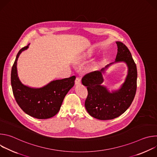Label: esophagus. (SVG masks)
I'll list each match as a JSON object with an SVG mask.
<instances>
[{
  "label": "esophagus",
  "mask_w": 157,
  "mask_h": 157,
  "mask_svg": "<svg viewBox=\"0 0 157 157\" xmlns=\"http://www.w3.org/2000/svg\"><path fill=\"white\" fill-rule=\"evenodd\" d=\"M75 84H81V78L79 77H76V79H75Z\"/></svg>",
  "instance_id": "esophagus-1"
}]
</instances>
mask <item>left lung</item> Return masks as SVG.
I'll return each instance as SVG.
<instances>
[{"mask_svg":"<svg viewBox=\"0 0 157 157\" xmlns=\"http://www.w3.org/2000/svg\"><path fill=\"white\" fill-rule=\"evenodd\" d=\"M116 43L118 49L116 61H124L128 68V75L121 89L110 93L104 86H101L103 82L102 73L105 68L89 73L81 79L82 84L87 86L88 93L84 104L86 110L89 115L99 120L113 119L124 113L131 105L137 91L136 64L125 44L121 41Z\"/></svg>","mask_w":157,"mask_h":157,"instance_id":"1","label":"left lung"}]
</instances>
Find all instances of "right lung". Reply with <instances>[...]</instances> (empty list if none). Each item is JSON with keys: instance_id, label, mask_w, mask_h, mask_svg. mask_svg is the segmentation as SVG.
I'll return each mask as SVG.
<instances>
[{"instance_id": "obj_1", "label": "right lung", "mask_w": 157, "mask_h": 157, "mask_svg": "<svg viewBox=\"0 0 157 157\" xmlns=\"http://www.w3.org/2000/svg\"><path fill=\"white\" fill-rule=\"evenodd\" d=\"M29 46L20 50L11 71V84L15 101L19 107L28 115L40 119L55 116L60 109L63 99L74 86L75 76L52 81L47 86L34 89L22 84L17 73V61L21 52Z\"/></svg>"}]
</instances>
